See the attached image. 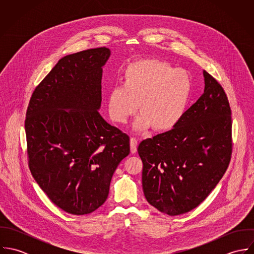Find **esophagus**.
<instances>
[{"instance_id":"obj_1","label":"esophagus","mask_w":254,"mask_h":254,"mask_svg":"<svg viewBox=\"0 0 254 254\" xmlns=\"http://www.w3.org/2000/svg\"><path fill=\"white\" fill-rule=\"evenodd\" d=\"M137 146H138V140L135 138L130 139V149L131 153H136L137 151Z\"/></svg>"}]
</instances>
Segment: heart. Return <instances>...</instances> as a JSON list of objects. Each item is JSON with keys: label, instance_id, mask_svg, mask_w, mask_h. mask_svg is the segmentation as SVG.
<instances>
[{"label": "heart", "instance_id": "1", "mask_svg": "<svg viewBox=\"0 0 254 254\" xmlns=\"http://www.w3.org/2000/svg\"><path fill=\"white\" fill-rule=\"evenodd\" d=\"M190 92L191 80L186 70L159 60L138 61L124 69L122 87L109 92V116L116 123H125L138 105L141 115L135 129L168 132L184 117Z\"/></svg>", "mask_w": 254, "mask_h": 254}]
</instances>
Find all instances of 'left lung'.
<instances>
[{"label":"left lung","instance_id":"1","mask_svg":"<svg viewBox=\"0 0 254 254\" xmlns=\"http://www.w3.org/2000/svg\"><path fill=\"white\" fill-rule=\"evenodd\" d=\"M204 92L171 131L144 140L142 183L147 202L170 216L199 205L225 174L232 154V117L216 79L203 70Z\"/></svg>","mask_w":254,"mask_h":254}]
</instances>
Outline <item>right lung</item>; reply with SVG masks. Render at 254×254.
Segmentation results:
<instances>
[{"mask_svg": "<svg viewBox=\"0 0 254 254\" xmlns=\"http://www.w3.org/2000/svg\"><path fill=\"white\" fill-rule=\"evenodd\" d=\"M108 48L64 57L34 90L26 111L28 164L57 206L89 214L107 200L120 161L130 153L127 134L100 114Z\"/></svg>", "mask_w": 254, "mask_h": 254, "instance_id": "obj_1", "label": "right lung"}]
</instances>
